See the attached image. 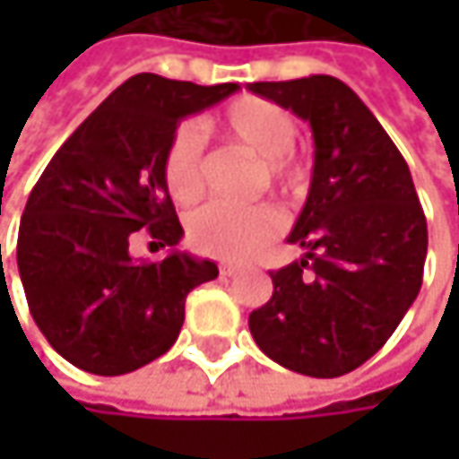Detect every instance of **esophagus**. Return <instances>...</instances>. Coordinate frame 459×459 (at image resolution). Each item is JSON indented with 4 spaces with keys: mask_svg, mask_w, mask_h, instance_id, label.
<instances>
[{
    "mask_svg": "<svg viewBox=\"0 0 459 459\" xmlns=\"http://www.w3.org/2000/svg\"><path fill=\"white\" fill-rule=\"evenodd\" d=\"M241 273V268L238 265H230V263H221V276H226V279H233V276H238Z\"/></svg>",
    "mask_w": 459,
    "mask_h": 459,
    "instance_id": "obj_1",
    "label": "esophagus"
}]
</instances>
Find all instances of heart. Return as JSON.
Returning a JSON list of instances; mask_svg holds the SVG:
<instances>
[{
    "instance_id": "b5f03b06",
    "label": "heart",
    "mask_w": 459,
    "mask_h": 459,
    "mask_svg": "<svg viewBox=\"0 0 459 459\" xmlns=\"http://www.w3.org/2000/svg\"><path fill=\"white\" fill-rule=\"evenodd\" d=\"M212 127L230 143H238L257 153L260 178L257 186L295 194L306 183V169L292 153L298 140V122L281 106L263 98H238L212 122ZM161 175L169 196L178 204H194L207 186V156L202 130L191 122L180 125L164 148ZM281 230V215L271 204L230 207L207 204L188 221V241L196 252L221 260H249L265 249Z\"/></svg>"
}]
</instances>
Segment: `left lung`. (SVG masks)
Wrapping results in <instances>:
<instances>
[{"label": "left lung", "mask_w": 459, "mask_h": 459, "mask_svg": "<svg viewBox=\"0 0 459 459\" xmlns=\"http://www.w3.org/2000/svg\"><path fill=\"white\" fill-rule=\"evenodd\" d=\"M249 90L306 119L316 143L311 191L290 233L306 257L271 271L273 295L249 314V332L276 364L340 377L385 345L420 292L428 226L412 175L345 82L316 74Z\"/></svg>", "instance_id": "1"}]
</instances>
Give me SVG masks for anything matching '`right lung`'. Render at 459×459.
I'll use <instances>...</instances> for the list:
<instances>
[{
  "instance_id": "right-lung-1",
  "label": "right lung",
  "mask_w": 459,
  "mask_h": 459,
  "mask_svg": "<svg viewBox=\"0 0 459 459\" xmlns=\"http://www.w3.org/2000/svg\"><path fill=\"white\" fill-rule=\"evenodd\" d=\"M238 84L202 87L135 74L117 87L49 159L18 230V271L47 342L74 367L114 377L172 348L186 298L218 265L186 252L133 260L145 233L175 247L183 226L161 175L169 135Z\"/></svg>"
}]
</instances>
